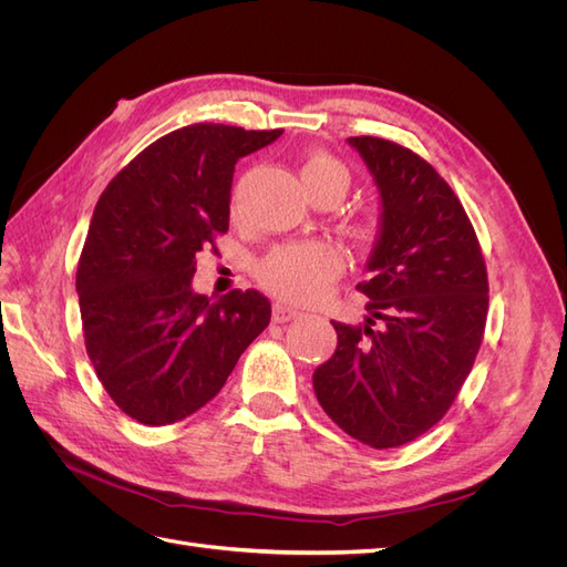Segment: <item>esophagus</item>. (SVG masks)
<instances>
[{
    "mask_svg": "<svg viewBox=\"0 0 567 567\" xmlns=\"http://www.w3.org/2000/svg\"><path fill=\"white\" fill-rule=\"evenodd\" d=\"M300 312L296 310V307H290L288 302H284V300H277L274 302V321L277 323H286V321H290V319H296Z\"/></svg>",
    "mask_w": 567,
    "mask_h": 567,
    "instance_id": "obj_1",
    "label": "esophagus"
}]
</instances>
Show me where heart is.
<instances>
[{
  "instance_id": "heart-1",
  "label": "heart",
  "mask_w": 567,
  "mask_h": 567,
  "mask_svg": "<svg viewBox=\"0 0 567 567\" xmlns=\"http://www.w3.org/2000/svg\"><path fill=\"white\" fill-rule=\"evenodd\" d=\"M300 182L310 196L321 188H338L342 194L348 186V169L326 151H312L300 165ZM342 269L346 260L336 246L312 241L277 248L257 267V277L284 300L312 302L329 290Z\"/></svg>"
}]
</instances>
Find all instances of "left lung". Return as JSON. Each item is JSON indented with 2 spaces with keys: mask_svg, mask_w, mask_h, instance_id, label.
<instances>
[{
  "mask_svg": "<svg viewBox=\"0 0 567 567\" xmlns=\"http://www.w3.org/2000/svg\"><path fill=\"white\" fill-rule=\"evenodd\" d=\"M381 196V227L357 290L362 326L333 321L317 400L350 437L400 447L433 427L466 381L487 321L485 257L463 205L431 163L379 136H350Z\"/></svg>",
  "mask_w": 567,
  "mask_h": 567,
  "instance_id": "8db88e82",
  "label": "left lung"
}]
</instances>
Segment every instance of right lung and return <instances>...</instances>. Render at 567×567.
Returning a JSON list of instances; mask_svg holds the SVG:
<instances>
[{"label": "right lung", "mask_w": 567, "mask_h": 567, "mask_svg": "<svg viewBox=\"0 0 567 567\" xmlns=\"http://www.w3.org/2000/svg\"><path fill=\"white\" fill-rule=\"evenodd\" d=\"M284 130L198 123L161 136L101 194L78 262L84 346L127 416L167 425L227 383L271 319L257 290L210 302L192 281L196 255L229 229L238 158Z\"/></svg>", "instance_id": "1"}]
</instances>
